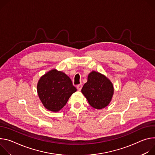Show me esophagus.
<instances>
[{"label":"esophagus","mask_w":155,"mask_h":155,"mask_svg":"<svg viewBox=\"0 0 155 155\" xmlns=\"http://www.w3.org/2000/svg\"><path fill=\"white\" fill-rule=\"evenodd\" d=\"M82 87V84H79V85H77V89H78V90L79 91L81 90Z\"/></svg>","instance_id":"obj_1"}]
</instances>
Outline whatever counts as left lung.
Here are the masks:
<instances>
[{"instance_id": "1", "label": "left lung", "mask_w": 155, "mask_h": 155, "mask_svg": "<svg viewBox=\"0 0 155 155\" xmlns=\"http://www.w3.org/2000/svg\"><path fill=\"white\" fill-rule=\"evenodd\" d=\"M91 107L100 110L107 107L110 103L114 88L111 82L104 74L92 71L81 90Z\"/></svg>"}]
</instances>
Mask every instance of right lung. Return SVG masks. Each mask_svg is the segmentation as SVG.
<instances>
[{"label": "right lung", "instance_id": "right-lung-1", "mask_svg": "<svg viewBox=\"0 0 155 155\" xmlns=\"http://www.w3.org/2000/svg\"><path fill=\"white\" fill-rule=\"evenodd\" d=\"M37 91L44 107L49 111L58 112L77 89L65 73L54 69L40 78Z\"/></svg>", "mask_w": 155, "mask_h": 155}]
</instances>
